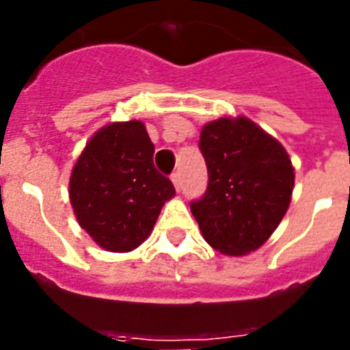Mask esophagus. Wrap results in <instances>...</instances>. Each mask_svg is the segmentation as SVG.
I'll use <instances>...</instances> for the list:
<instances>
[{
    "label": "esophagus",
    "instance_id": "obj_1",
    "mask_svg": "<svg viewBox=\"0 0 350 350\" xmlns=\"http://www.w3.org/2000/svg\"><path fill=\"white\" fill-rule=\"evenodd\" d=\"M172 182H173V185H175V189L182 191V177H180V173H173V175H172Z\"/></svg>",
    "mask_w": 350,
    "mask_h": 350
}]
</instances>
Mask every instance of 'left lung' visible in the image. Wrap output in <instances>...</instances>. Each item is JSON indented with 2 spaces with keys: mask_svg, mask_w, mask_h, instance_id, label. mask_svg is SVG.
<instances>
[{
  "mask_svg": "<svg viewBox=\"0 0 350 350\" xmlns=\"http://www.w3.org/2000/svg\"><path fill=\"white\" fill-rule=\"evenodd\" d=\"M200 150L208 187L203 198L191 202V212L203 238L228 256L259 249L289 208L295 187L289 154L242 116L203 126Z\"/></svg>",
  "mask_w": 350,
  "mask_h": 350,
  "instance_id": "left-lung-1",
  "label": "left lung"
}]
</instances>
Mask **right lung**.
Wrapping results in <instances>:
<instances>
[{
  "instance_id": "1",
  "label": "right lung",
  "mask_w": 350,
  "mask_h": 350,
  "mask_svg": "<svg viewBox=\"0 0 350 350\" xmlns=\"http://www.w3.org/2000/svg\"><path fill=\"white\" fill-rule=\"evenodd\" d=\"M144 122H112L88 142L70 177V202L80 228L110 252H129L147 240L159 212L175 196L154 166Z\"/></svg>"
}]
</instances>
